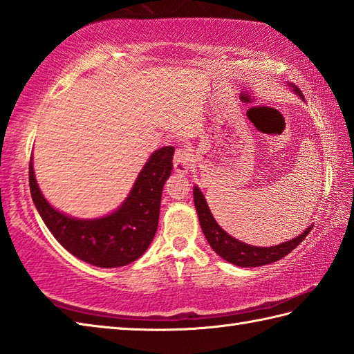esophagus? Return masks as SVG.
Returning <instances> with one entry per match:
<instances>
[{
  "mask_svg": "<svg viewBox=\"0 0 354 354\" xmlns=\"http://www.w3.org/2000/svg\"><path fill=\"white\" fill-rule=\"evenodd\" d=\"M192 161H193L192 149H189L187 146H181L179 149H176L175 158H173V165H175L176 173H179V175H185V173L189 171Z\"/></svg>",
  "mask_w": 354,
  "mask_h": 354,
  "instance_id": "obj_1",
  "label": "esophagus"
}]
</instances>
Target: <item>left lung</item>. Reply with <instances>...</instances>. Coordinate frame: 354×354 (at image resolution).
Instances as JSON below:
<instances>
[{
  "mask_svg": "<svg viewBox=\"0 0 354 354\" xmlns=\"http://www.w3.org/2000/svg\"><path fill=\"white\" fill-rule=\"evenodd\" d=\"M289 86L292 88L293 93L303 99V93L299 91L295 85L289 84ZM193 201H194V207H196V213L199 217L202 232H204L209 246H212L213 251L217 255H221L223 260H227L228 263H232V265L240 266V268L265 266V265H269V263L281 260L303 242L313 227V225H310L309 228L303 231L301 234L297 236L295 239L288 240V242L280 243V245L254 246V245H248L245 242H240V240L230 236L227 231L222 230L221 225L217 223L213 217L212 209H209L207 204V199L204 194H202L198 185H194L193 189Z\"/></svg>",
  "mask_w": 354,
  "mask_h": 354,
  "instance_id": "1",
  "label": "left lung"
}]
</instances>
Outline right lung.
<instances>
[{"instance_id":"obj_1","label":"right lung","mask_w":354,"mask_h":354,"mask_svg":"<svg viewBox=\"0 0 354 354\" xmlns=\"http://www.w3.org/2000/svg\"><path fill=\"white\" fill-rule=\"evenodd\" d=\"M175 147L149 156L127 198L115 212L97 219H77L53 207L36 183L30 160V193L51 234L74 257L99 268H120L140 259L152 243L160 219L162 187L173 169Z\"/></svg>"}]
</instances>
